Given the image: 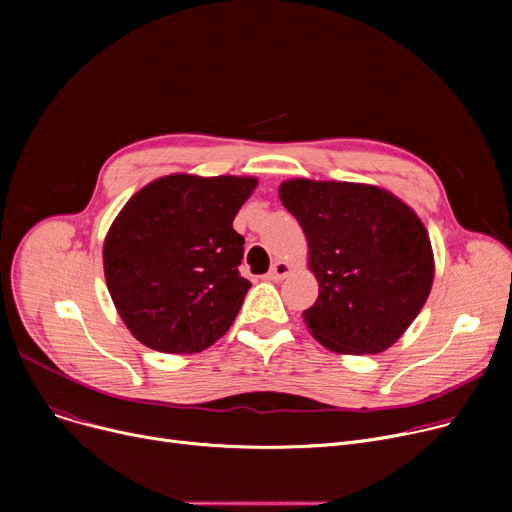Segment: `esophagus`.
<instances>
[{"label": "esophagus", "instance_id": "obj_1", "mask_svg": "<svg viewBox=\"0 0 512 512\" xmlns=\"http://www.w3.org/2000/svg\"><path fill=\"white\" fill-rule=\"evenodd\" d=\"M290 272H292V267H290V263H288V261H276V263L272 265L270 274H267L265 278H267V280H272V282H280V280H284Z\"/></svg>", "mask_w": 512, "mask_h": 512}]
</instances>
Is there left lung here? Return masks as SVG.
Returning a JSON list of instances; mask_svg holds the SVG:
<instances>
[{
  "label": "left lung",
  "instance_id": "obj_1",
  "mask_svg": "<svg viewBox=\"0 0 512 512\" xmlns=\"http://www.w3.org/2000/svg\"><path fill=\"white\" fill-rule=\"evenodd\" d=\"M282 205L301 224L319 294L303 317L338 355H378L423 309L434 284V251L419 215L386 188L292 178Z\"/></svg>",
  "mask_w": 512,
  "mask_h": 512
}]
</instances>
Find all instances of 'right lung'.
I'll list each match as a JSON object with an SVG mask.
<instances>
[{"mask_svg": "<svg viewBox=\"0 0 512 512\" xmlns=\"http://www.w3.org/2000/svg\"><path fill=\"white\" fill-rule=\"evenodd\" d=\"M253 176H161L134 193L103 242V272L130 334L159 353L191 355L220 340L251 282L238 274L232 222Z\"/></svg>", "mask_w": 512, "mask_h": 512, "instance_id": "obj_1", "label": "right lung"}]
</instances>
